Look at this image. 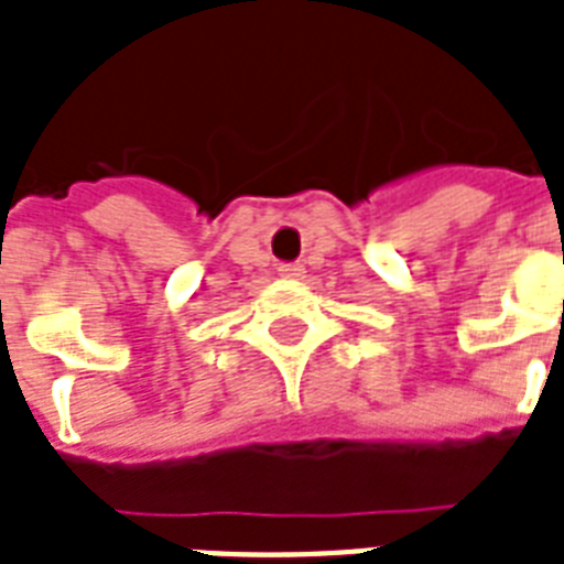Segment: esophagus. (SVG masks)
I'll list each match as a JSON object with an SVG mask.
<instances>
[{
    "mask_svg": "<svg viewBox=\"0 0 564 564\" xmlns=\"http://www.w3.org/2000/svg\"><path fill=\"white\" fill-rule=\"evenodd\" d=\"M303 273H305L303 261H282V264H279V276L282 279H303Z\"/></svg>",
    "mask_w": 564,
    "mask_h": 564,
    "instance_id": "1",
    "label": "esophagus"
}]
</instances>
